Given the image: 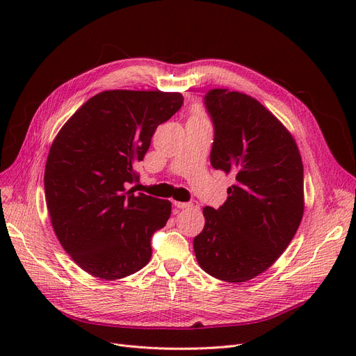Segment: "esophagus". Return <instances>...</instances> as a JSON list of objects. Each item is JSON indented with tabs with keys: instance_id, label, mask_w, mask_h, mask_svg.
I'll list each match as a JSON object with an SVG mask.
<instances>
[{
	"instance_id": "34e87169",
	"label": "esophagus",
	"mask_w": 356,
	"mask_h": 356,
	"mask_svg": "<svg viewBox=\"0 0 356 356\" xmlns=\"http://www.w3.org/2000/svg\"><path fill=\"white\" fill-rule=\"evenodd\" d=\"M173 204L177 209H192V208L199 207V203L196 200H191V202H177V200H175Z\"/></svg>"
}]
</instances>
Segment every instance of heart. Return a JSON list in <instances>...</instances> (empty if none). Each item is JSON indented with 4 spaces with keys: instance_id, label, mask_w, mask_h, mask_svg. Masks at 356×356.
<instances>
[{
    "instance_id": "1",
    "label": "heart",
    "mask_w": 356,
    "mask_h": 356,
    "mask_svg": "<svg viewBox=\"0 0 356 356\" xmlns=\"http://www.w3.org/2000/svg\"><path fill=\"white\" fill-rule=\"evenodd\" d=\"M196 117H199V115H196Z\"/></svg>"
}]
</instances>
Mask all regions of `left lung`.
<instances>
[{"instance_id": "1", "label": "left lung", "mask_w": 356, "mask_h": 356, "mask_svg": "<svg viewBox=\"0 0 356 356\" xmlns=\"http://www.w3.org/2000/svg\"><path fill=\"white\" fill-rule=\"evenodd\" d=\"M204 106L213 124L211 164L235 183L222 207L203 208L193 248L209 275L244 283L275 263L300 225L303 163L286 127L257 99L211 89Z\"/></svg>"}]
</instances>
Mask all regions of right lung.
Listing matches in <instances>:
<instances>
[{
	"label": "right lung",
	"mask_w": 356,
	"mask_h": 356,
	"mask_svg": "<svg viewBox=\"0 0 356 356\" xmlns=\"http://www.w3.org/2000/svg\"><path fill=\"white\" fill-rule=\"evenodd\" d=\"M183 105L179 92L105 90L86 101L54 138L44 170L56 236L82 270L118 280L152 258V236L172 213L168 200L136 193L134 165L156 128Z\"/></svg>",
	"instance_id": "1"
}]
</instances>
